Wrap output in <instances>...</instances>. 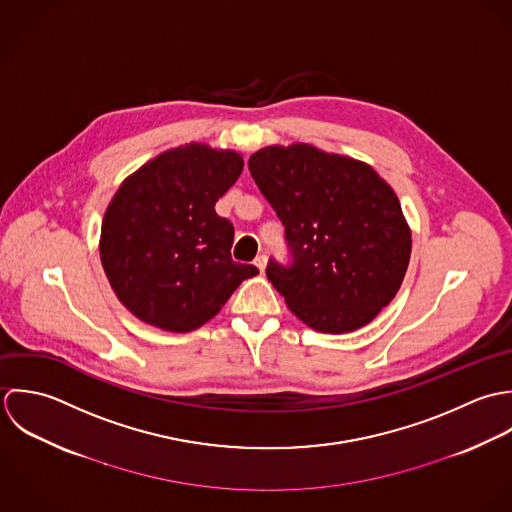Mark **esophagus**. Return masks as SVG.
Masks as SVG:
<instances>
[{"instance_id":"1","label":"esophagus","mask_w":512,"mask_h":512,"mask_svg":"<svg viewBox=\"0 0 512 512\" xmlns=\"http://www.w3.org/2000/svg\"><path fill=\"white\" fill-rule=\"evenodd\" d=\"M253 263H255V265H257V269L263 273V271H265V265H267V255H257Z\"/></svg>"}]
</instances>
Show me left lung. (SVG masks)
I'll list each match as a JSON object with an SVG mask.
<instances>
[{
	"label": "left lung",
	"mask_w": 512,
	"mask_h": 512,
	"mask_svg": "<svg viewBox=\"0 0 512 512\" xmlns=\"http://www.w3.org/2000/svg\"><path fill=\"white\" fill-rule=\"evenodd\" d=\"M249 172L285 227L289 261L267 277L305 324L342 334L396 297L411 233L394 190L366 164L308 144L269 146Z\"/></svg>",
	"instance_id": "obj_1"
}]
</instances>
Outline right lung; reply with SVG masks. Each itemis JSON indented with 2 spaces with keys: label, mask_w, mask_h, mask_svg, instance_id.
I'll use <instances>...</instances> for the list:
<instances>
[{
  "label": "right lung",
  "mask_w": 512,
  "mask_h": 512,
  "mask_svg": "<svg viewBox=\"0 0 512 512\" xmlns=\"http://www.w3.org/2000/svg\"><path fill=\"white\" fill-rule=\"evenodd\" d=\"M241 170L235 152L186 144L118 188L104 213L101 261L116 297L140 320L196 330L259 273L231 259L233 223L215 213Z\"/></svg>",
  "instance_id": "1"
}]
</instances>
